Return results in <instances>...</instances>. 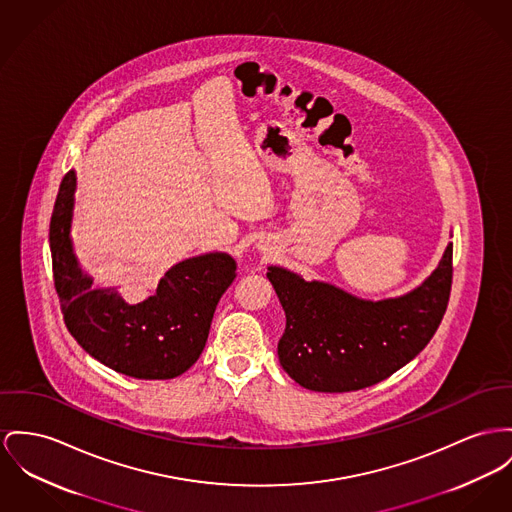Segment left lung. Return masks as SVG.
I'll use <instances>...</instances> for the list:
<instances>
[{"label":"left lung","instance_id":"obj_1","mask_svg":"<svg viewBox=\"0 0 512 512\" xmlns=\"http://www.w3.org/2000/svg\"><path fill=\"white\" fill-rule=\"evenodd\" d=\"M266 275L287 318L277 343L283 371L314 392H351L394 375L435 336L450 297L452 242L421 285L382 301L281 266Z\"/></svg>","mask_w":512,"mask_h":512}]
</instances>
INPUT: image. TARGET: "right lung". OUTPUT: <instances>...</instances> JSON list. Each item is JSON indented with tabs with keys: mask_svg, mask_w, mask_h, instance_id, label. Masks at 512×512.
<instances>
[{
	"mask_svg": "<svg viewBox=\"0 0 512 512\" xmlns=\"http://www.w3.org/2000/svg\"><path fill=\"white\" fill-rule=\"evenodd\" d=\"M77 174L69 171L50 219L54 285L69 334L108 369L141 380L188 371L204 351L213 312L237 277L227 252H207L174 264L151 297L130 305L116 287H95L71 239Z\"/></svg>",
	"mask_w": 512,
	"mask_h": 512,
	"instance_id": "right-lung-1",
	"label": "right lung"
}]
</instances>
